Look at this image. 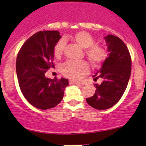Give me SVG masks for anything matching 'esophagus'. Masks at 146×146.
Masks as SVG:
<instances>
[{"mask_svg":"<svg viewBox=\"0 0 146 146\" xmlns=\"http://www.w3.org/2000/svg\"><path fill=\"white\" fill-rule=\"evenodd\" d=\"M69 83H70L71 85H74V84H81L80 82H77V81H74V80H69Z\"/></svg>","mask_w":146,"mask_h":146,"instance_id":"obj_1","label":"esophagus"}]
</instances>
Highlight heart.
<instances>
[{"instance_id":"b5f03b06","label":"heart","mask_w":146,"mask_h":146,"mask_svg":"<svg viewBox=\"0 0 146 146\" xmlns=\"http://www.w3.org/2000/svg\"><path fill=\"white\" fill-rule=\"evenodd\" d=\"M73 39L77 44L85 49V55L93 66H98L102 63L107 57L106 50L102 45L94 44V38L90 33L86 31L76 33ZM66 42L60 39L54 46L53 53L55 57H60L65 48ZM61 73L70 79L78 80L88 71V65L84 60L73 61L68 60L61 66Z\"/></svg>"}]
</instances>
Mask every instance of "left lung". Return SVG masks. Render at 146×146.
Returning a JSON list of instances; mask_svg holds the SVG:
<instances>
[{
	"mask_svg": "<svg viewBox=\"0 0 146 146\" xmlns=\"http://www.w3.org/2000/svg\"><path fill=\"white\" fill-rule=\"evenodd\" d=\"M104 38L108 57L101 69L93 75L94 80L101 78L102 83H95L94 96L86 99L90 106L99 110L109 109L119 101L127 87L131 69V56L124 42L110 34Z\"/></svg>",
	"mask_w": 146,
	"mask_h": 146,
	"instance_id": "left-lung-1",
	"label": "left lung"
}]
</instances>
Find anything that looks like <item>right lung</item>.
I'll use <instances>...</instances> for the list:
<instances>
[{
  "label": "right lung",
  "mask_w": 146,
  "mask_h": 146,
  "mask_svg": "<svg viewBox=\"0 0 146 146\" xmlns=\"http://www.w3.org/2000/svg\"><path fill=\"white\" fill-rule=\"evenodd\" d=\"M61 36L56 31L35 33L22 46L17 57L16 71L20 90L30 104L40 110L52 108L64 97L69 81L45 76L54 66V46Z\"/></svg>",
  "instance_id": "add662e5"
}]
</instances>
